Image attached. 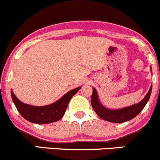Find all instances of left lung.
Returning a JSON list of instances; mask_svg holds the SVG:
<instances>
[{"mask_svg": "<svg viewBox=\"0 0 160 160\" xmlns=\"http://www.w3.org/2000/svg\"><path fill=\"white\" fill-rule=\"evenodd\" d=\"M152 91V85L150 86L148 93L141 102L130 107L118 109H109L103 107L99 101L98 93L95 88H93V93L91 95V105L93 109L98 115L99 117L106 121L114 123H122L129 121L137 116L141 110L144 108L145 105L150 99Z\"/></svg>", "mask_w": 160, "mask_h": 160, "instance_id": "8db88e82", "label": "left lung"}]
</instances>
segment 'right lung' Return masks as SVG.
<instances>
[{
	"mask_svg": "<svg viewBox=\"0 0 160 160\" xmlns=\"http://www.w3.org/2000/svg\"><path fill=\"white\" fill-rule=\"evenodd\" d=\"M81 89L71 90L55 103L44 107H35L21 102L11 91L12 100L17 110L24 119L36 124H49L60 120L64 116L69 100Z\"/></svg>",
	"mask_w": 160,
	"mask_h": 160,
	"instance_id": "obj_1",
	"label": "right lung"
}]
</instances>
